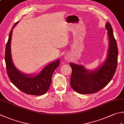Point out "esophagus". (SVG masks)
I'll list each match as a JSON object with an SVG mask.
<instances>
[{
    "label": "esophagus",
    "instance_id": "1",
    "mask_svg": "<svg viewBox=\"0 0 124 124\" xmlns=\"http://www.w3.org/2000/svg\"><path fill=\"white\" fill-rule=\"evenodd\" d=\"M66 61H67V59H66Z\"/></svg>",
    "mask_w": 124,
    "mask_h": 124
}]
</instances>
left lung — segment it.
<instances>
[{"label":"left lung","mask_w":124,"mask_h":124,"mask_svg":"<svg viewBox=\"0 0 124 124\" xmlns=\"http://www.w3.org/2000/svg\"><path fill=\"white\" fill-rule=\"evenodd\" d=\"M108 37V46L105 60L97 69L90 70L82 65L70 62L72 72L71 87L80 94H92L101 90L111 80L117 66L118 51L110 24L105 25Z\"/></svg>","instance_id":"8db88e82"}]
</instances>
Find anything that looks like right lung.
<instances>
[{
  "instance_id": "obj_1",
  "label": "right lung",
  "mask_w": 124,
  "mask_h": 124,
  "mask_svg": "<svg viewBox=\"0 0 124 124\" xmlns=\"http://www.w3.org/2000/svg\"><path fill=\"white\" fill-rule=\"evenodd\" d=\"M18 23H16L12 27L6 46L5 59L8 76L12 83L24 93L34 95H43L49 90L53 73L60 65V60L58 59L50 62L37 74H26L16 68L12 58L11 41L12 30Z\"/></svg>"
}]
</instances>
